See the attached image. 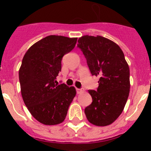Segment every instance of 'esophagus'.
I'll list each match as a JSON object with an SVG mask.
<instances>
[{"instance_id": "1", "label": "esophagus", "mask_w": 151, "mask_h": 151, "mask_svg": "<svg viewBox=\"0 0 151 151\" xmlns=\"http://www.w3.org/2000/svg\"><path fill=\"white\" fill-rule=\"evenodd\" d=\"M82 92V89L76 88V93H77V94H81Z\"/></svg>"}]
</instances>
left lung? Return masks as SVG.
<instances>
[{
    "instance_id": "1",
    "label": "left lung",
    "mask_w": 151,
    "mask_h": 151,
    "mask_svg": "<svg viewBox=\"0 0 151 151\" xmlns=\"http://www.w3.org/2000/svg\"><path fill=\"white\" fill-rule=\"evenodd\" d=\"M78 42L91 75L99 77L97 90H88L92 103L85 109V115L93 125H110L122 113L129 97V65L119 46L104 37L84 35Z\"/></svg>"
}]
</instances>
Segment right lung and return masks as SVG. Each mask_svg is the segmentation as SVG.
I'll return each instance as SVG.
<instances>
[{
    "mask_svg": "<svg viewBox=\"0 0 151 151\" xmlns=\"http://www.w3.org/2000/svg\"><path fill=\"white\" fill-rule=\"evenodd\" d=\"M77 38L49 35L26 51L19 71L21 94L28 110L44 125L63 122L76 94L74 87L57 85L61 60L76 46Z\"/></svg>",
    "mask_w": 151,
    "mask_h": 151,
    "instance_id": "add662e5",
    "label": "right lung"
}]
</instances>
